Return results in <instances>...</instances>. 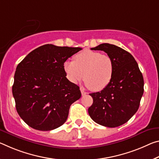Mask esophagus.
Wrapping results in <instances>:
<instances>
[{
	"label": "esophagus",
	"mask_w": 159,
	"mask_h": 159,
	"mask_svg": "<svg viewBox=\"0 0 159 159\" xmlns=\"http://www.w3.org/2000/svg\"><path fill=\"white\" fill-rule=\"evenodd\" d=\"M80 92H81L82 95H85L87 94V93L85 91V89L83 87H80Z\"/></svg>",
	"instance_id": "esophagus-1"
}]
</instances>
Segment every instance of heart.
I'll return each instance as SVG.
<instances>
[{"mask_svg": "<svg viewBox=\"0 0 159 159\" xmlns=\"http://www.w3.org/2000/svg\"><path fill=\"white\" fill-rule=\"evenodd\" d=\"M66 78L76 84L83 79L93 91H100L111 81L114 74V64L111 57L100 52L84 50L74 57V61L64 63Z\"/></svg>", "mask_w": 159, "mask_h": 159, "instance_id": "obj_1", "label": "heart"}]
</instances>
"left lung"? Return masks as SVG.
<instances>
[{
	"label": "left lung",
	"mask_w": 159,
	"mask_h": 159,
	"mask_svg": "<svg viewBox=\"0 0 159 159\" xmlns=\"http://www.w3.org/2000/svg\"><path fill=\"white\" fill-rule=\"evenodd\" d=\"M91 50H100L111 57L114 74L107 86L90 93L93 105L89 108L91 119L107 127L125 124L139 109L143 93V79L132 54L114 44H101Z\"/></svg>",
	"instance_id": "obj_1"
}]
</instances>
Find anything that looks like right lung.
I'll return each mask as SVG.
<instances>
[{"instance_id":"right-lung-1","label":"right lung","mask_w":159,"mask_h":159,"mask_svg":"<svg viewBox=\"0 0 159 159\" xmlns=\"http://www.w3.org/2000/svg\"><path fill=\"white\" fill-rule=\"evenodd\" d=\"M80 47L44 44L17 65L12 90L17 112L34 129L49 131L66 122L70 106L81 93L66 77L64 63Z\"/></svg>"}]
</instances>
